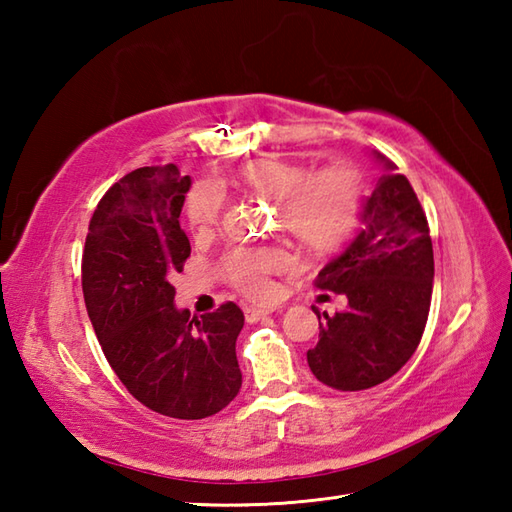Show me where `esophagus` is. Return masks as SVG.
<instances>
[{
	"mask_svg": "<svg viewBox=\"0 0 512 512\" xmlns=\"http://www.w3.org/2000/svg\"><path fill=\"white\" fill-rule=\"evenodd\" d=\"M268 314H273V310H270V308H257V306H248L244 310V317H246L248 323H257L259 319L268 317Z\"/></svg>",
	"mask_w": 512,
	"mask_h": 512,
	"instance_id": "esophagus-1",
	"label": "esophagus"
}]
</instances>
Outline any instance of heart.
Segmentation results:
<instances>
[{"label":"heart","instance_id":"obj_1","mask_svg":"<svg viewBox=\"0 0 512 512\" xmlns=\"http://www.w3.org/2000/svg\"><path fill=\"white\" fill-rule=\"evenodd\" d=\"M239 182L244 189L275 202L281 228L312 253L339 248L361 215L363 178L345 162L310 173L308 167L295 162L257 160L242 171ZM224 200L220 182H195L187 198V220L195 228L213 226L220 220ZM288 262L281 248H235L224 257V273L246 295L266 299L275 290L270 275L281 273Z\"/></svg>","mask_w":512,"mask_h":512}]
</instances>
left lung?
<instances>
[{
    "instance_id": "8db88e82",
    "label": "left lung",
    "mask_w": 512,
    "mask_h": 512,
    "mask_svg": "<svg viewBox=\"0 0 512 512\" xmlns=\"http://www.w3.org/2000/svg\"><path fill=\"white\" fill-rule=\"evenodd\" d=\"M363 204V231L325 266L317 286L347 297V308L319 314V343L308 365L323 385L361 391L385 383L416 352L433 290L427 215L394 162ZM314 310V308H312Z\"/></svg>"
}]
</instances>
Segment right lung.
Returning a JSON list of instances; mask_svg holds the SVG:
<instances>
[{"instance_id":"add662e5","label":"right lung","mask_w":512,"mask_h":512,"mask_svg":"<svg viewBox=\"0 0 512 512\" xmlns=\"http://www.w3.org/2000/svg\"><path fill=\"white\" fill-rule=\"evenodd\" d=\"M191 178L176 165L140 167L110 187L90 220L81 284L107 363L138 402L169 418L222 411L242 387L233 301L191 317L171 277L191 255L180 211Z\"/></svg>"}]
</instances>
